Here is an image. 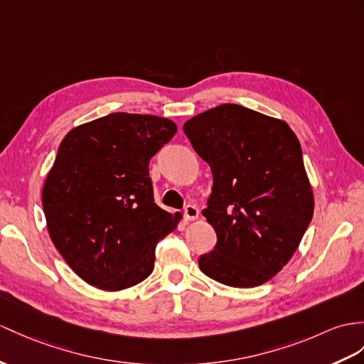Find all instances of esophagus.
<instances>
[{"instance_id":"1","label":"esophagus","mask_w":364,"mask_h":364,"mask_svg":"<svg viewBox=\"0 0 364 364\" xmlns=\"http://www.w3.org/2000/svg\"><path fill=\"white\" fill-rule=\"evenodd\" d=\"M185 220H194L199 218V208L196 205H187L183 210Z\"/></svg>"}]
</instances>
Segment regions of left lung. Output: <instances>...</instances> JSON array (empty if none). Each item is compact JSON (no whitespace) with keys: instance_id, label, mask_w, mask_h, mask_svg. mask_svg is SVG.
<instances>
[{"instance_id":"left-lung-1","label":"left lung","mask_w":364,"mask_h":364,"mask_svg":"<svg viewBox=\"0 0 364 364\" xmlns=\"http://www.w3.org/2000/svg\"><path fill=\"white\" fill-rule=\"evenodd\" d=\"M183 131L213 173L203 210L218 242L199 258L208 278L256 287L290 261L314 216V191L295 132L284 120L224 103Z\"/></svg>"}]
</instances>
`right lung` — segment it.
<instances>
[{
	"instance_id": "obj_1",
	"label": "right lung",
	"mask_w": 364,
	"mask_h": 364,
	"mask_svg": "<svg viewBox=\"0 0 364 364\" xmlns=\"http://www.w3.org/2000/svg\"><path fill=\"white\" fill-rule=\"evenodd\" d=\"M176 131L157 115L112 112L61 140L43 210L55 249L87 284L117 291L151 274L157 242L182 215L156 205L148 166Z\"/></svg>"
}]
</instances>
